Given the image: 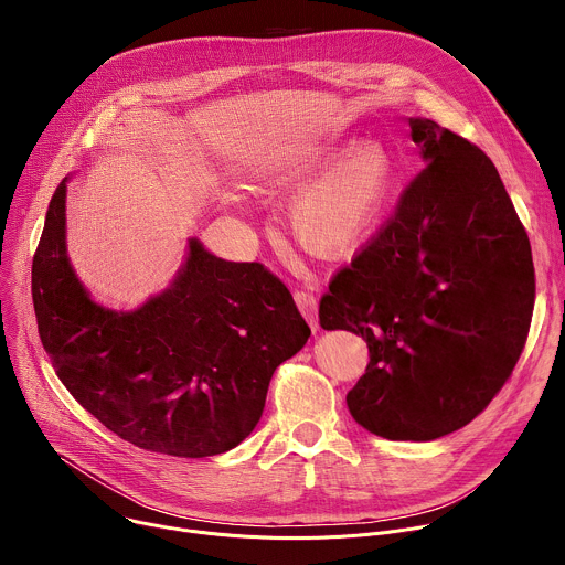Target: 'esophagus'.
<instances>
[{
    "mask_svg": "<svg viewBox=\"0 0 565 565\" xmlns=\"http://www.w3.org/2000/svg\"><path fill=\"white\" fill-rule=\"evenodd\" d=\"M295 303L301 310V315L308 319V324L312 331L319 329V321H317V297L306 292V290H297L295 292Z\"/></svg>",
    "mask_w": 565,
    "mask_h": 565,
    "instance_id": "34e87169",
    "label": "esophagus"
}]
</instances>
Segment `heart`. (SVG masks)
Instances as JSON below:
<instances>
[{
  "label": "heart",
  "instance_id": "1",
  "mask_svg": "<svg viewBox=\"0 0 565 565\" xmlns=\"http://www.w3.org/2000/svg\"><path fill=\"white\" fill-rule=\"evenodd\" d=\"M329 158L333 153L327 163ZM393 190L391 151L377 140H360L292 194L290 230L315 255H349L384 221Z\"/></svg>",
  "mask_w": 565,
  "mask_h": 565
}]
</instances>
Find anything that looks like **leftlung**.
Returning <instances> with one entry per match:
<instances>
[{"label": "left lung", "instance_id": "1", "mask_svg": "<svg viewBox=\"0 0 565 565\" xmlns=\"http://www.w3.org/2000/svg\"><path fill=\"white\" fill-rule=\"evenodd\" d=\"M425 168L329 284L319 324L369 347L349 391L358 425L436 440L471 423L512 375L532 321L530 238L486 151L409 118Z\"/></svg>", "mask_w": 565, "mask_h": 565}]
</instances>
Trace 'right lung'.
Listing matches in <instances>:
<instances>
[{"mask_svg": "<svg viewBox=\"0 0 565 565\" xmlns=\"http://www.w3.org/2000/svg\"><path fill=\"white\" fill-rule=\"evenodd\" d=\"M66 179L33 257L38 331L68 393L122 440L156 454H223L257 427L275 369L310 338L262 264L190 238L168 290L131 312L96 303L66 257Z\"/></svg>", "mask_w": 565, "mask_h": 565, "instance_id": "right-lung-1", "label": "right lung"}]
</instances>
